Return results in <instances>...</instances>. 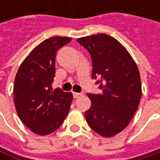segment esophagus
Listing matches in <instances>:
<instances>
[{"instance_id":"esophagus-1","label":"esophagus","mask_w":160,"mask_h":160,"mask_svg":"<svg viewBox=\"0 0 160 160\" xmlns=\"http://www.w3.org/2000/svg\"><path fill=\"white\" fill-rule=\"evenodd\" d=\"M81 95H82V93H80V92H73V97L74 98H79Z\"/></svg>"}]
</instances>
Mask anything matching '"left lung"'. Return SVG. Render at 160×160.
<instances>
[{
	"label": "left lung",
	"instance_id": "8db88e82",
	"mask_svg": "<svg viewBox=\"0 0 160 160\" xmlns=\"http://www.w3.org/2000/svg\"><path fill=\"white\" fill-rule=\"evenodd\" d=\"M77 42L91 54L92 78L102 93H88L91 108L85 111L89 126L104 137L123 131L138 108L142 87L138 68L128 51L107 34L80 38Z\"/></svg>",
	"mask_w": 160,
	"mask_h": 160
}]
</instances>
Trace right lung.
Instances as JSON below:
<instances>
[{
    "instance_id": "right-lung-1",
    "label": "right lung",
    "mask_w": 160,
    "mask_h": 160,
    "mask_svg": "<svg viewBox=\"0 0 160 160\" xmlns=\"http://www.w3.org/2000/svg\"><path fill=\"white\" fill-rule=\"evenodd\" d=\"M71 41L68 37L45 40L21 64L14 85V101L18 117L34 133L47 135L67 118L73 99L71 92L52 90L55 53Z\"/></svg>"
}]
</instances>
